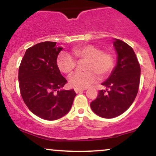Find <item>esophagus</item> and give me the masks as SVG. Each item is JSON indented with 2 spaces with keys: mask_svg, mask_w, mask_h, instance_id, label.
Wrapping results in <instances>:
<instances>
[{
  "mask_svg": "<svg viewBox=\"0 0 156 156\" xmlns=\"http://www.w3.org/2000/svg\"><path fill=\"white\" fill-rule=\"evenodd\" d=\"M83 91V89H75V92L76 93H80Z\"/></svg>",
  "mask_w": 156,
  "mask_h": 156,
  "instance_id": "34e87169",
  "label": "esophagus"
}]
</instances>
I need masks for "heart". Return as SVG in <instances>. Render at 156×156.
Here are the masks:
<instances>
[{
  "instance_id": "heart-1",
  "label": "heart",
  "mask_w": 156,
  "mask_h": 156,
  "mask_svg": "<svg viewBox=\"0 0 156 156\" xmlns=\"http://www.w3.org/2000/svg\"><path fill=\"white\" fill-rule=\"evenodd\" d=\"M72 53L77 60L84 61L85 71L76 73L69 77V83L72 87L83 89L94 83L99 78L110 74L114 66V57L111 53L103 52L98 46L86 44L73 48ZM56 64L62 73L70 74L76 66V61L66 53H61L57 57Z\"/></svg>"
}]
</instances>
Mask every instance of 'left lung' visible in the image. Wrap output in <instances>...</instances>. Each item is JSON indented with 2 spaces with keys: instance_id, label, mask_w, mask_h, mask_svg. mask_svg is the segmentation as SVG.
<instances>
[{
  "instance_id": "left-lung-1",
  "label": "left lung",
  "mask_w": 156,
  "mask_h": 156,
  "mask_svg": "<svg viewBox=\"0 0 156 156\" xmlns=\"http://www.w3.org/2000/svg\"><path fill=\"white\" fill-rule=\"evenodd\" d=\"M117 53L115 67L102 85L105 90L90 103L93 112L103 118H114L124 113L132 105L139 89L141 69L133 48L120 39H114Z\"/></svg>"
}]
</instances>
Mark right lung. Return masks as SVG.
Wrapping results in <instances>:
<instances>
[{"mask_svg":"<svg viewBox=\"0 0 156 156\" xmlns=\"http://www.w3.org/2000/svg\"><path fill=\"white\" fill-rule=\"evenodd\" d=\"M63 49L56 42H44L26 50L19 67L20 90L28 109L37 117L55 120L70 110L74 89H61L67 80L56 64Z\"/></svg>","mask_w":156,"mask_h":156,"instance_id":"right-lung-1","label":"right lung"}]
</instances>
